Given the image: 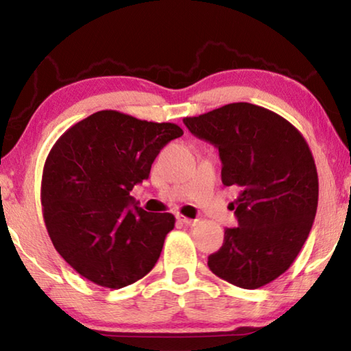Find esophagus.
Returning <instances> with one entry per match:
<instances>
[{"mask_svg":"<svg viewBox=\"0 0 351 351\" xmlns=\"http://www.w3.org/2000/svg\"><path fill=\"white\" fill-rule=\"evenodd\" d=\"M176 219L180 223H182V224H186V226H193L195 223H197V219H193V218H187V217H184V215H178L176 217Z\"/></svg>","mask_w":351,"mask_h":351,"instance_id":"esophagus-1","label":"esophagus"}]
</instances>
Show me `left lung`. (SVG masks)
I'll list each match as a JSON object with an SVG mask.
<instances>
[{
  "label": "left lung",
  "mask_w": 351,
  "mask_h": 351,
  "mask_svg": "<svg viewBox=\"0 0 351 351\" xmlns=\"http://www.w3.org/2000/svg\"><path fill=\"white\" fill-rule=\"evenodd\" d=\"M182 122L218 148L224 186L240 189L230 203L239 226L224 230L209 269L245 289L276 280L300 252L317 210V170L304 136L287 119L246 102Z\"/></svg>",
  "instance_id": "1"
}]
</instances>
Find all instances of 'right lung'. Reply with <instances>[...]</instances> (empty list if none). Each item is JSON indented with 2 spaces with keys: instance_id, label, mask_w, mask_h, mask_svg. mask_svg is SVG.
<instances>
[{
  "instance_id": "obj_1",
  "label": "right lung",
  "mask_w": 351,
  "mask_h": 351,
  "mask_svg": "<svg viewBox=\"0 0 351 351\" xmlns=\"http://www.w3.org/2000/svg\"><path fill=\"white\" fill-rule=\"evenodd\" d=\"M180 136L175 123L105 110L77 122L52 147L41 180L45 224L57 252L82 277L119 289L156 265L175 217L145 212L130 192Z\"/></svg>"
}]
</instances>
